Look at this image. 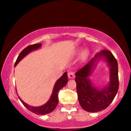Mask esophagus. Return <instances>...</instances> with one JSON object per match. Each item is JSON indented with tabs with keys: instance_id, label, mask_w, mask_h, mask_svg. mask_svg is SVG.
<instances>
[{
	"instance_id": "34e87169",
	"label": "esophagus",
	"mask_w": 131,
	"mask_h": 131,
	"mask_svg": "<svg viewBox=\"0 0 131 131\" xmlns=\"http://www.w3.org/2000/svg\"><path fill=\"white\" fill-rule=\"evenodd\" d=\"M68 76L69 78L73 79V78H74V73L73 71H70L68 73Z\"/></svg>"
}]
</instances>
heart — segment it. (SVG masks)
Returning a JSON list of instances; mask_svg holds the SVG:
<instances>
[{
  "label": "heart",
  "mask_w": 131,
  "mask_h": 131,
  "mask_svg": "<svg viewBox=\"0 0 131 131\" xmlns=\"http://www.w3.org/2000/svg\"><path fill=\"white\" fill-rule=\"evenodd\" d=\"M89 55V51L88 49H85L82 52V54H81V58H82V60H86V58H88Z\"/></svg>",
  "instance_id": "obj_1"
}]
</instances>
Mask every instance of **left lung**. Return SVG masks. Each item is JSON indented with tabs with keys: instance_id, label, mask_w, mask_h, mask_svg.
Returning a JSON list of instances; mask_svg holds the SVG:
<instances>
[{
	"instance_id": "obj_1",
	"label": "left lung",
	"mask_w": 131,
	"mask_h": 131,
	"mask_svg": "<svg viewBox=\"0 0 131 131\" xmlns=\"http://www.w3.org/2000/svg\"><path fill=\"white\" fill-rule=\"evenodd\" d=\"M103 58L110 67L109 84L102 90L92 85L88 77L98 59ZM75 81L81 107L88 112H97L108 107L115 99L119 88L118 62L110 51L103 50L76 73Z\"/></svg>"
}]
</instances>
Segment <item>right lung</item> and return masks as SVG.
<instances>
[{
    "mask_svg": "<svg viewBox=\"0 0 131 131\" xmlns=\"http://www.w3.org/2000/svg\"><path fill=\"white\" fill-rule=\"evenodd\" d=\"M42 44L41 43H35V44L31 45L26 47L25 49H23L21 53H19V56L18 57L17 59H16L15 63V67H16V65L23 58H24L26 55H28V53H30L31 51L35 50L36 49H39L41 47ZM68 82V76H67V72L63 73V74L62 75L61 78H60L57 81V82H55V84L54 85L53 92H52V95H51L50 99L48 101L46 104L42 105L40 106H30V105H28L27 103L24 102L23 100L19 98H18L20 101L22 102V103L23 104L24 106L27 109L29 110L30 112L34 113L36 114V115H46V114H49L53 112L54 110L55 109L56 106H57L58 103V92L61 88H63V87L67 85Z\"/></svg>",
    "mask_w": 131,
    "mask_h": 131,
    "instance_id": "1",
    "label": "right lung"
}]
</instances>
